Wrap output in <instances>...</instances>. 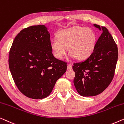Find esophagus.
<instances>
[{
    "instance_id": "obj_1",
    "label": "esophagus",
    "mask_w": 124,
    "mask_h": 124,
    "mask_svg": "<svg viewBox=\"0 0 124 124\" xmlns=\"http://www.w3.org/2000/svg\"><path fill=\"white\" fill-rule=\"evenodd\" d=\"M67 69L68 70H71L72 69V64L71 63H69L67 64Z\"/></svg>"
}]
</instances>
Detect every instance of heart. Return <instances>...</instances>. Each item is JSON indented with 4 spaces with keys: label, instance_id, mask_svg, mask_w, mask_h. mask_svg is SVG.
I'll list each match as a JSON object with an SVG mask.
<instances>
[{
    "label": "heart",
    "instance_id": "obj_1",
    "mask_svg": "<svg viewBox=\"0 0 124 124\" xmlns=\"http://www.w3.org/2000/svg\"><path fill=\"white\" fill-rule=\"evenodd\" d=\"M96 36L92 29L76 26L59 33L58 38L51 41V48L54 57L62 59L70 48L71 56L79 60L88 58L95 49Z\"/></svg>",
    "mask_w": 124,
    "mask_h": 124
}]
</instances>
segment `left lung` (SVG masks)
Listing matches in <instances>:
<instances>
[{"label": "left lung", "instance_id": "8db88e82", "mask_svg": "<svg viewBox=\"0 0 124 124\" xmlns=\"http://www.w3.org/2000/svg\"><path fill=\"white\" fill-rule=\"evenodd\" d=\"M94 26L101 30L99 25ZM96 43L95 49L84 61L75 63L73 83L82 96H94L102 92L111 82L115 75L118 49L112 36L105 27Z\"/></svg>", "mask_w": 124, "mask_h": 124}]
</instances>
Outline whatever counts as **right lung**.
Wrapping results in <instances>:
<instances>
[{
    "instance_id": "1",
    "label": "right lung",
    "mask_w": 124,
    "mask_h": 124,
    "mask_svg": "<svg viewBox=\"0 0 124 124\" xmlns=\"http://www.w3.org/2000/svg\"><path fill=\"white\" fill-rule=\"evenodd\" d=\"M50 34L44 25L23 29L9 51V67L15 84L24 95L42 99L50 95L66 72L67 63L52 54Z\"/></svg>"
}]
</instances>
